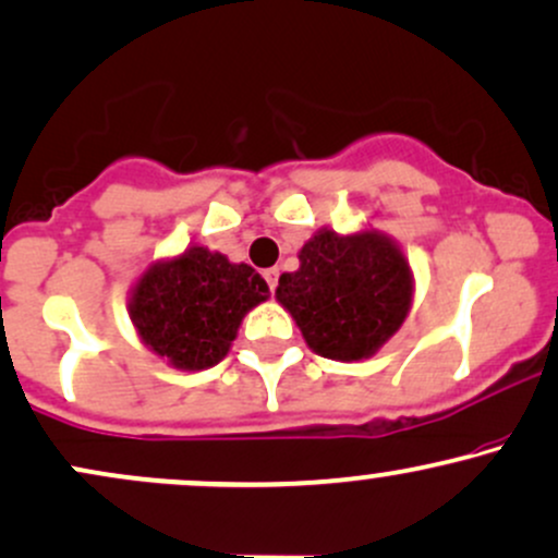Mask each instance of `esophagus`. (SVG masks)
I'll return each mask as SVG.
<instances>
[{
  "label": "esophagus",
  "instance_id": "1",
  "mask_svg": "<svg viewBox=\"0 0 558 558\" xmlns=\"http://www.w3.org/2000/svg\"><path fill=\"white\" fill-rule=\"evenodd\" d=\"M278 278H280V272L275 270V267H270V270H265V280H267V286H270V291H275V288H278Z\"/></svg>",
  "mask_w": 558,
  "mask_h": 558
}]
</instances>
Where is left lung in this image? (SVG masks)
Wrapping results in <instances>:
<instances>
[{
  "label": "left lung",
  "mask_w": 558,
  "mask_h": 558,
  "mask_svg": "<svg viewBox=\"0 0 558 558\" xmlns=\"http://www.w3.org/2000/svg\"><path fill=\"white\" fill-rule=\"evenodd\" d=\"M414 278L403 252L377 230H317L283 272L275 299L296 319L306 345L325 360L373 356L409 315Z\"/></svg>",
  "instance_id": "left-lung-1"
}]
</instances>
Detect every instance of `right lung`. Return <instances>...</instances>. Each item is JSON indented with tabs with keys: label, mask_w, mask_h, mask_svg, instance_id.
<instances>
[{
	"label": "right lung",
	"mask_w": 558,
	"mask_h": 558,
	"mask_svg": "<svg viewBox=\"0 0 558 558\" xmlns=\"http://www.w3.org/2000/svg\"><path fill=\"white\" fill-rule=\"evenodd\" d=\"M267 296L270 288L254 267L191 246L141 275L128 312L141 341L157 356L196 373L228 354L243 315Z\"/></svg>",
	"instance_id": "add662e5"
}]
</instances>
